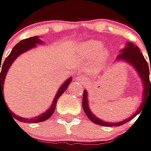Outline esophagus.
I'll return each instance as SVG.
<instances>
[{"label": "esophagus", "mask_w": 151, "mask_h": 151, "mask_svg": "<svg viewBox=\"0 0 151 151\" xmlns=\"http://www.w3.org/2000/svg\"><path fill=\"white\" fill-rule=\"evenodd\" d=\"M77 80H78V81H81V82H83L84 81V78L81 77V76H79V77H77V78H76Z\"/></svg>", "instance_id": "34e87169"}]
</instances>
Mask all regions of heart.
<instances>
[{
  "label": "heart",
  "instance_id": "1",
  "mask_svg": "<svg viewBox=\"0 0 151 151\" xmlns=\"http://www.w3.org/2000/svg\"><path fill=\"white\" fill-rule=\"evenodd\" d=\"M101 48H102V43L100 42L90 41V42H87L84 43L81 46L80 51L84 57L88 58V59H93L96 56V55L100 51ZM107 53L108 52L106 49H102V56H105L107 55Z\"/></svg>",
  "mask_w": 151,
  "mask_h": 151
}]
</instances>
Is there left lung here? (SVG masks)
Masks as SVG:
<instances>
[{"mask_svg":"<svg viewBox=\"0 0 151 151\" xmlns=\"http://www.w3.org/2000/svg\"><path fill=\"white\" fill-rule=\"evenodd\" d=\"M115 60H123L127 63L130 64L137 71V74L140 77L143 86H144V91H143V100L137 109V110L132 115L130 118L126 119L124 120H121L119 122H107L103 121L98 117H96L94 113L91 111L90 106H89V101H88V93L86 91H84V96H83V109L86 116L91 120L93 123H96L97 125H100L102 127H120L121 125L128 122L131 120H132L136 115H137L142 109L143 107L147 100V97L151 95V80L150 81V68L148 66L146 60L145 59L143 54L140 52V49L138 47L135 46L132 42H127L126 44V47L120 50V54L117 56ZM150 71H151V64H150Z\"/></svg>","mask_w":151,"mask_h":151,"instance_id":"8db88e82","label":"left lung"}]
</instances>
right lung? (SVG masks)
Segmentation results:
<instances>
[{"label": "right lung", "instance_id": "obj_1", "mask_svg": "<svg viewBox=\"0 0 151 151\" xmlns=\"http://www.w3.org/2000/svg\"><path fill=\"white\" fill-rule=\"evenodd\" d=\"M42 43H43V41L41 40L38 36L31 37L20 41L19 43H17L15 45V47L11 51V53L9 54V55L6 58L4 63L2 65H1L0 63V69H1L0 73V99L1 96H3V85H4L5 78H6L7 72H8L10 67L12 66V64L14 63V60L19 57L20 55H22L23 53L35 48L37 44H42ZM72 79H73L72 78H69L62 84V85L60 87V89L58 90V91L56 92V95H55V98H54V100L52 102L51 106L43 114H41L38 116H35V117H32L31 119H28V118H24V117H20L19 115H16L15 114H14V112L10 110L9 109H8V110H10L9 112L11 113L12 116L14 117V119H16L19 121H21V122H24V123H38V122L47 120L54 114V111L55 109L56 102H57L59 97L64 93V91H66L68 85L72 82ZM3 100H4V98H3Z\"/></svg>", "mask_w": 151, "mask_h": 151}]
</instances>
